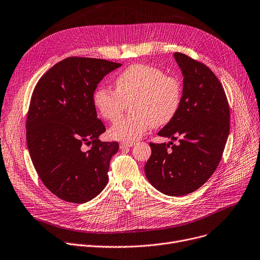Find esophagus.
Masks as SVG:
<instances>
[{"mask_svg": "<svg viewBox=\"0 0 260 260\" xmlns=\"http://www.w3.org/2000/svg\"><path fill=\"white\" fill-rule=\"evenodd\" d=\"M135 144H136V142H134V141H123V142H121L120 147H121V148L131 147V146H134Z\"/></svg>", "mask_w": 260, "mask_h": 260, "instance_id": "34e87169", "label": "esophagus"}]
</instances>
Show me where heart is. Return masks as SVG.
<instances>
[{"label": "heart", "mask_w": 260, "mask_h": 260, "mask_svg": "<svg viewBox=\"0 0 260 260\" xmlns=\"http://www.w3.org/2000/svg\"><path fill=\"white\" fill-rule=\"evenodd\" d=\"M115 86L116 90L98 86L93 94L97 112L109 122H116L131 103L133 113L110 129L113 139L136 140L151 125L160 127L169 123L179 112L181 80L159 67L132 64L116 76Z\"/></svg>", "instance_id": "1"}]
</instances>
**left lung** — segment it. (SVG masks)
I'll return each mask as SVG.
<instances>
[{
	"mask_svg": "<svg viewBox=\"0 0 260 260\" xmlns=\"http://www.w3.org/2000/svg\"><path fill=\"white\" fill-rule=\"evenodd\" d=\"M174 56L184 76L182 101L176 117L158 133L172 141L149 143L144 170L159 191L182 197L203 186L218 166L230 131V109L210 68L180 52Z\"/></svg>",
	"mask_w": 260,
	"mask_h": 260,
	"instance_id": "left-lung-1",
	"label": "left lung"
}]
</instances>
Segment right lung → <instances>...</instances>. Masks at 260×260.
I'll return each mask as SVG.
<instances>
[{
  "label": "right lung",
  "instance_id": "1",
  "mask_svg": "<svg viewBox=\"0 0 260 260\" xmlns=\"http://www.w3.org/2000/svg\"><path fill=\"white\" fill-rule=\"evenodd\" d=\"M120 66L68 57L49 69L33 90L26 120L28 150L43 184L66 202H89L108 184L119 143L98 139L106 126L97 118L93 94L100 80ZM84 145L90 148L84 151Z\"/></svg>",
  "mask_w": 260,
  "mask_h": 260
}]
</instances>
